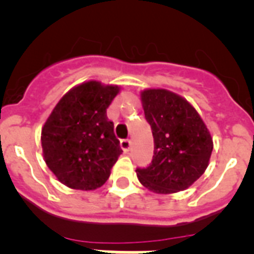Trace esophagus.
<instances>
[{"instance_id":"34e87169","label":"esophagus","mask_w":254,"mask_h":254,"mask_svg":"<svg viewBox=\"0 0 254 254\" xmlns=\"http://www.w3.org/2000/svg\"><path fill=\"white\" fill-rule=\"evenodd\" d=\"M130 147H131V141H130L129 139H123V140L120 141V148H122L125 153L129 152Z\"/></svg>"}]
</instances>
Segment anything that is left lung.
<instances>
[{
	"label": "left lung",
	"instance_id": "8db88e82",
	"mask_svg": "<svg viewBox=\"0 0 254 254\" xmlns=\"http://www.w3.org/2000/svg\"><path fill=\"white\" fill-rule=\"evenodd\" d=\"M144 115L152 127L154 155L147 168H136L145 189L173 193L189 189L209 166L212 138L195 107L164 88L140 92Z\"/></svg>",
	"mask_w": 254,
	"mask_h": 254
}]
</instances>
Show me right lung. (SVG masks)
I'll use <instances>...</instances> for the list:
<instances>
[{
  "label": "right lung",
  "mask_w": 254,
  "mask_h": 254,
  "mask_svg": "<svg viewBox=\"0 0 254 254\" xmlns=\"http://www.w3.org/2000/svg\"><path fill=\"white\" fill-rule=\"evenodd\" d=\"M120 87L91 79L70 88L42 129L48 168L73 190L92 191L110 177L123 153L106 110Z\"/></svg>",
  "instance_id": "right-lung-1"
}]
</instances>
